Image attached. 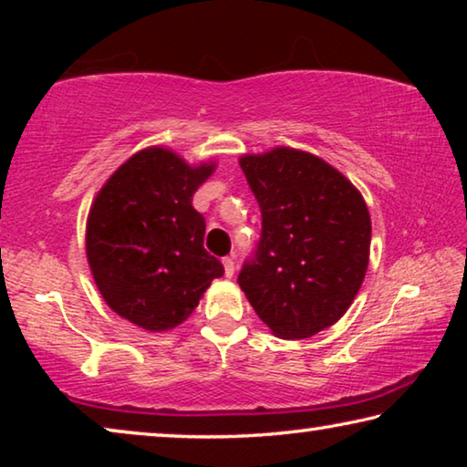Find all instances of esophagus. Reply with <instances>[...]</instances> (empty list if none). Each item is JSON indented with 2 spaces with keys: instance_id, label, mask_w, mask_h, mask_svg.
I'll use <instances>...</instances> for the list:
<instances>
[{
  "instance_id": "esophagus-1",
  "label": "esophagus",
  "mask_w": 467,
  "mask_h": 467,
  "mask_svg": "<svg viewBox=\"0 0 467 467\" xmlns=\"http://www.w3.org/2000/svg\"><path fill=\"white\" fill-rule=\"evenodd\" d=\"M223 264H224V274H226V278H233V274H234V255H228V257H224V259H223Z\"/></svg>"
}]
</instances>
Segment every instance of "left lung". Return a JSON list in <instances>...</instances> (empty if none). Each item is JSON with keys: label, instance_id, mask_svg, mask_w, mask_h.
Instances as JSON below:
<instances>
[{"label": "left lung", "instance_id": "8db88e82", "mask_svg": "<svg viewBox=\"0 0 467 467\" xmlns=\"http://www.w3.org/2000/svg\"><path fill=\"white\" fill-rule=\"evenodd\" d=\"M241 169L262 236L236 282L275 336L311 337L342 317L365 280L367 203L342 172L292 148L243 156Z\"/></svg>", "mask_w": 467, "mask_h": 467}]
</instances>
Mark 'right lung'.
I'll return each instance as SVG.
<instances>
[{
  "label": "right lung",
  "instance_id": "right-lung-1",
  "mask_svg": "<svg viewBox=\"0 0 467 467\" xmlns=\"http://www.w3.org/2000/svg\"><path fill=\"white\" fill-rule=\"evenodd\" d=\"M212 171L148 148L121 164L92 203L86 255L94 282L110 309L148 331L183 323L224 274L203 249L205 220L192 205Z\"/></svg>",
  "mask_w": 467,
  "mask_h": 467
}]
</instances>
